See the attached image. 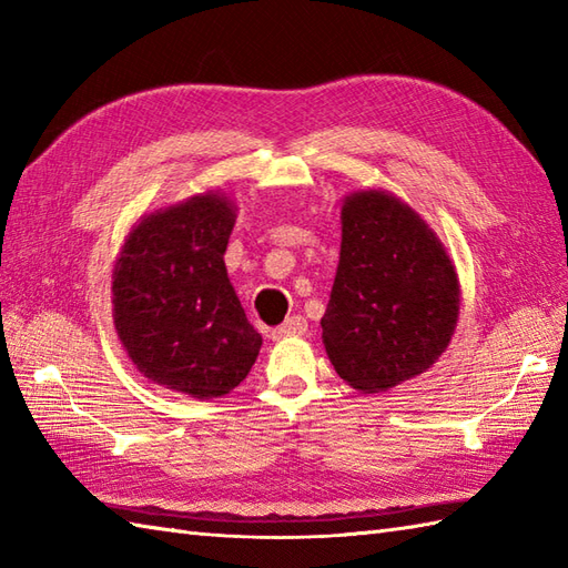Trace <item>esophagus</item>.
Wrapping results in <instances>:
<instances>
[{
    "label": "esophagus",
    "mask_w": 568,
    "mask_h": 568,
    "mask_svg": "<svg viewBox=\"0 0 568 568\" xmlns=\"http://www.w3.org/2000/svg\"><path fill=\"white\" fill-rule=\"evenodd\" d=\"M305 332H307V320L295 315V317H287L281 327H275L271 336L273 339H285V336H303Z\"/></svg>",
    "instance_id": "esophagus-1"
}]
</instances>
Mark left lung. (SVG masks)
Returning <instances> with one entry per match:
<instances>
[{
	"mask_svg": "<svg viewBox=\"0 0 568 568\" xmlns=\"http://www.w3.org/2000/svg\"><path fill=\"white\" fill-rule=\"evenodd\" d=\"M458 277L422 216L383 190L352 192L322 342L334 371L364 393L425 373L449 346Z\"/></svg>",
	"mask_w": 568,
	"mask_h": 568,
	"instance_id": "left-lung-1",
	"label": "left lung"
}]
</instances>
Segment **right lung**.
Returning <instances> with one entry per match:
<instances>
[{"label":"right lung","instance_id":"obj_1","mask_svg":"<svg viewBox=\"0 0 568 568\" xmlns=\"http://www.w3.org/2000/svg\"><path fill=\"white\" fill-rule=\"evenodd\" d=\"M234 222L222 192L146 214L112 273L114 327L129 358L149 381L200 400L234 390L263 344L226 275Z\"/></svg>","mask_w":568,"mask_h":568}]
</instances>
